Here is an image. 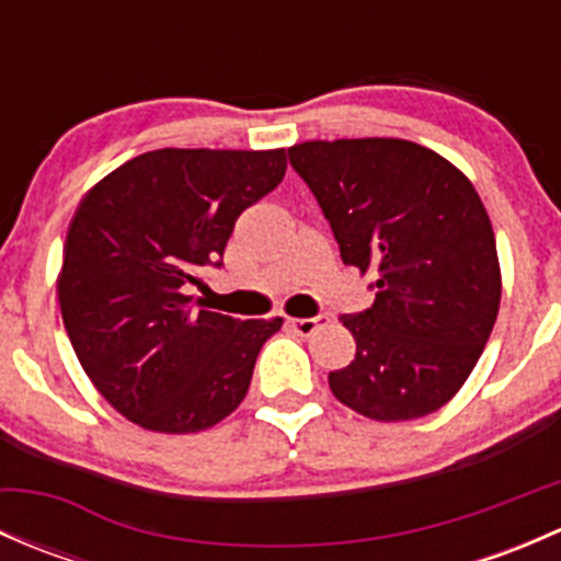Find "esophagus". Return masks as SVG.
I'll return each mask as SVG.
<instances>
[{"label":"esophagus","mask_w":561,"mask_h":561,"mask_svg":"<svg viewBox=\"0 0 561 561\" xmlns=\"http://www.w3.org/2000/svg\"><path fill=\"white\" fill-rule=\"evenodd\" d=\"M287 322H290L293 331L301 333V336H312L317 328L325 325L328 317L325 314H320V317H293V320H287Z\"/></svg>","instance_id":"obj_1"}]
</instances>
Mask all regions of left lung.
Instances as JSON below:
<instances>
[{"label": "left lung", "mask_w": 561, "mask_h": 561, "mask_svg": "<svg viewBox=\"0 0 561 561\" xmlns=\"http://www.w3.org/2000/svg\"><path fill=\"white\" fill-rule=\"evenodd\" d=\"M347 265L375 271V304L342 314L355 360L328 375L371 421L432 415L467 382L502 298L483 201L454 162L401 138L307 140L287 149Z\"/></svg>", "instance_id": "1"}]
</instances>
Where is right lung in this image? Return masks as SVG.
Wrapping results in <instances>:
<instances>
[{"instance_id": "obj_1", "label": "right lung", "mask_w": 561, "mask_h": 561, "mask_svg": "<svg viewBox=\"0 0 561 561\" xmlns=\"http://www.w3.org/2000/svg\"><path fill=\"white\" fill-rule=\"evenodd\" d=\"M285 149H157L107 173L67 228L61 320L83 371L127 421L160 434L217 426L244 401L274 320L192 307L236 219L279 186Z\"/></svg>"}]
</instances>
